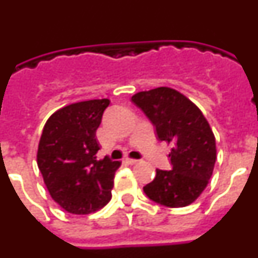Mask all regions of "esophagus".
<instances>
[{"label": "esophagus", "mask_w": 258, "mask_h": 258, "mask_svg": "<svg viewBox=\"0 0 258 258\" xmlns=\"http://www.w3.org/2000/svg\"><path fill=\"white\" fill-rule=\"evenodd\" d=\"M125 163L129 164V165H134V164L138 163V160H136V159H125Z\"/></svg>", "instance_id": "1"}]
</instances>
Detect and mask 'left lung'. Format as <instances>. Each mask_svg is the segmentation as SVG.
I'll return each mask as SVG.
<instances>
[{
    "label": "left lung",
    "mask_w": 258,
    "mask_h": 258,
    "mask_svg": "<svg viewBox=\"0 0 258 258\" xmlns=\"http://www.w3.org/2000/svg\"><path fill=\"white\" fill-rule=\"evenodd\" d=\"M132 102L149 118L159 141L172 145L170 170L156 169L143 187L152 202L170 208L186 207L207 187L216 163V140L207 118L174 89L137 93Z\"/></svg>",
    "instance_id": "obj_1"
}]
</instances>
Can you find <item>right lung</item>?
I'll return each instance as SVG.
<instances>
[{"label":"right lung","instance_id":"right-lung-1","mask_svg":"<svg viewBox=\"0 0 258 258\" xmlns=\"http://www.w3.org/2000/svg\"><path fill=\"white\" fill-rule=\"evenodd\" d=\"M108 99L79 102L52 113L41 134L37 165L52 200L68 213L88 214L111 200L120 161L97 159L95 132Z\"/></svg>","mask_w":258,"mask_h":258}]
</instances>
